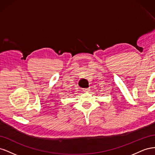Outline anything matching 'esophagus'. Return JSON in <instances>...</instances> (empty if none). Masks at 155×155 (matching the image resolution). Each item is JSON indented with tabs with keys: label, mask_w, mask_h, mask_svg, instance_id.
<instances>
[{
	"label": "esophagus",
	"mask_w": 155,
	"mask_h": 155,
	"mask_svg": "<svg viewBox=\"0 0 155 155\" xmlns=\"http://www.w3.org/2000/svg\"><path fill=\"white\" fill-rule=\"evenodd\" d=\"M83 91L84 92H89V91H90V88H83Z\"/></svg>",
	"instance_id": "34e87169"
}]
</instances>
